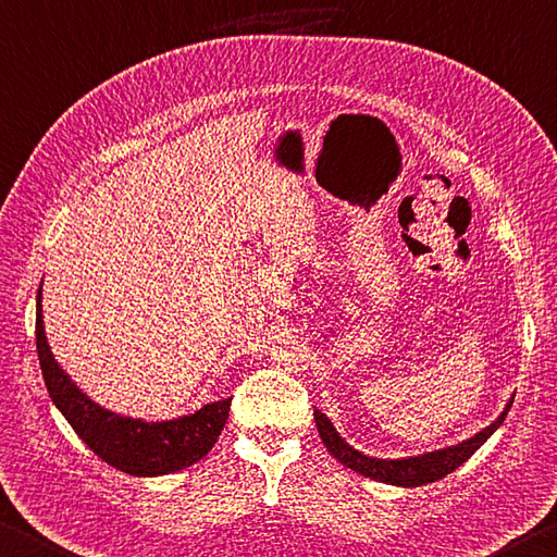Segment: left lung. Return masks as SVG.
I'll return each instance as SVG.
<instances>
[{
    "mask_svg": "<svg viewBox=\"0 0 557 557\" xmlns=\"http://www.w3.org/2000/svg\"><path fill=\"white\" fill-rule=\"evenodd\" d=\"M511 404H513V396L509 398V404L504 406V411L496 416V421L482 428V431L474 433L472 437H467V441L441 447V450H433V453L396 457V460H388V457L382 460V457H372L355 450V447L337 433L333 421H330L325 413H320L318 408H315V425H318L320 441H323L327 447V453L337 457V462L349 467L352 472L369 476V480L374 482H384L394 486H423V484L443 480V476L455 472L462 462L470 460V457L480 450L486 441H490L496 428L504 423Z\"/></svg>",
    "mask_w": 557,
    "mask_h": 557,
    "instance_id": "1",
    "label": "left lung"
}]
</instances>
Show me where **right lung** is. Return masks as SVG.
I'll return each mask as SVG.
<instances>
[{
  "label": "right lung",
  "instance_id": "1",
  "mask_svg": "<svg viewBox=\"0 0 557 557\" xmlns=\"http://www.w3.org/2000/svg\"><path fill=\"white\" fill-rule=\"evenodd\" d=\"M44 286V284H41ZM41 286L36 296V349L38 364L58 411L81 435L90 450L112 465L114 470L132 476H161L181 472L185 467L202 460L218 443L224 423L230 416L232 398L205 404L193 413H185L169 421H146L114 413L110 408L92 401L71 374L58 364L48 345L44 327Z\"/></svg>",
  "mask_w": 557,
  "mask_h": 557
}]
</instances>
